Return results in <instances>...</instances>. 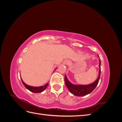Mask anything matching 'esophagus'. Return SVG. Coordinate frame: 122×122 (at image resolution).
<instances>
[{
    "mask_svg": "<svg viewBox=\"0 0 122 122\" xmlns=\"http://www.w3.org/2000/svg\"><path fill=\"white\" fill-rule=\"evenodd\" d=\"M70 61L68 60H65L63 62V64L64 65H70Z\"/></svg>",
    "mask_w": 122,
    "mask_h": 122,
    "instance_id": "esophagus-1",
    "label": "esophagus"
}]
</instances>
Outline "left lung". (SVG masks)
Wrapping results in <instances>:
<instances>
[{"label":"left lung","instance_id":"obj_1","mask_svg":"<svg viewBox=\"0 0 122 122\" xmlns=\"http://www.w3.org/2000/svg\"><path fill=\"white\" fill-rule=\"evenodd\" d=\"M99 76L97 80L94 81L93 83H92L90 84L87 85H76L70 82L68 80V78L66 75L65 76V81L66 86L69 91L73 94L74 95L76 96L81 97L84 96L86 95L90 94L92 91L97 86V84L99 82V81L100 77V74H101V61L99 60Z\"/></svg>","mask_w":122,"mask_h":122}]
</instances>
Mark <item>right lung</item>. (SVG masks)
Masks as SVG:
<instances>
[{
    "label": "right lung",
    "mask_w": 122,
    "mask_h": 122,
    "mask_svg": "<svg viewBox=\"0 0 122 122\" xmlns=\"http://www.w3.org/2000/svg\"><path fill=\"white\" fill-rule=\"evenodd\" d=\"M20 78H21V77H20ZM21 81H22V82L23 85L25 86V87L29 91H30V92H32V93H41V92H42L43 91H44L46 89L47 86H48V84H49L48 83H47L45 85H44V86H38V87L31 86H28V85L25 83L23 81V80L21 79Z\"/></svg>",
    "instance_id": "right-lung-1"
}]
</instances>
